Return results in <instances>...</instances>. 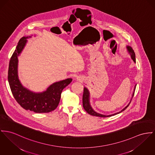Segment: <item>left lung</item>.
<instances>
[{
    "mask_svg": "<svg viewBox=\"0 0 155 155\" xmlns=\"http://www.w3.org/2000/svg\"><path fill=\"white\" fill-rule=\"evenodd\" d=\"M127 48V51L129 53V54H130L131 56V58L134 61V63H136V58H135V53H134V49L129 46H126ZM136 84L134 86V92L132 94V98H131V100L134 95V91H135V89H136ZM83 107L84 108V109L87 112V114H91V115H92V116H98V117H110V116H114L115 114H120L122 112H123L124 110L130 104V103L131 102V100L130 101V102L128 103V104L125 106L124 107V109L122 110H121V111H120L119 112H117L116 114H110V115H104V114H99V113H97L96 112L91 106V103H90V93H89V91H88V89L86 88V87H84V90H83Z\"/></svg>",
    "mask_w": 155,
    "mask_h": 155,
    "instance_id": "8db88e82",
    "label": "left lung"
}]
</instances>
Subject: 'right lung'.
Wrapping results in <instances>:
<instances>
[{
  "label": "right lung",
  "mask_w": 155,
  "mask_h": 155,
  "mask_svg": "<svg viewBox=\"0 0 155 155\" xmlns=\"http://www.w3.org/2000/svg\"><path fill=\"white\" fill-rule=\"evenodd\" d=\"M29 38L31 36H23L21 38L11 57L8 70V82L14 98L23 109L35 113H48L58 107L63 89L71 83L72 79L68 78L53 83L45 91L40 93L33 92L23 87L18 73V56L24 49L27 39Z\"/></svg>",
  "instance_id": "add662e5"
}]
</instances>
